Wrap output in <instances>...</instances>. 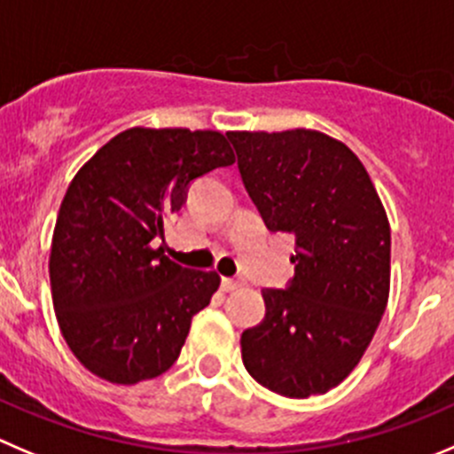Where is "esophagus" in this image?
Instances as JSON below:
<instances>
[{"label": "esophagus", "instance_id": "1", "mask_svg": "<svg viewBox=\"0 0 454 454\" xmlns=\"http://www.w3.org/2000/svg\"><path fill=\"white\" fill-rule=\"evenodd\" d=\"M243 287V280L236 278H223V292H234V289Z\"/></svg>", "mask_w": 454, "mask_h": 454}]
</instances>
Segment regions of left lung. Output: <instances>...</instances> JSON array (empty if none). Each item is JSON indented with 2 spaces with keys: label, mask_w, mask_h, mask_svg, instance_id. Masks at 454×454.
I'll use <instances>...</instances> for the list:
<instances>
[{
  "label": "left lung",
  "mask_w": 454,
  "mask_h": 454,
  "mask_svg": "<svg viewBox=\"0 0 454 454\" xmlns=\"http://www.w3.org/2000/svg\"><path fill=\"white\" fill-rule=\"evenodd\" d=\"M267 230L296 239L287 289L240 336L247 372L289 399L325 395L368 349L390 294V223L352 149L314 129L230 131Z\"/></svg>",
  "instance_id": "8db88e82"
}]
</instances>
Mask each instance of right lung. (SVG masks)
<instances>
[{
  "mask_svg": "<svg viewBox=\"0 0 454 454\" xmlns=\"http://www.w3.org/2000/svg\"><path fill=\"white\" fill-rule=\"evenodd\" d=\"M234 162L220 131L133 127L71 180L51 240V294L64 340L95 377L136 386L176 364L220 276L151 243L193 178Z\"/></svg>",
  "mask_w": 454,
  "mask_h": 454,
  "instance_id": "right-lung-1",
  "label": "right lung"
}]
</instances>
